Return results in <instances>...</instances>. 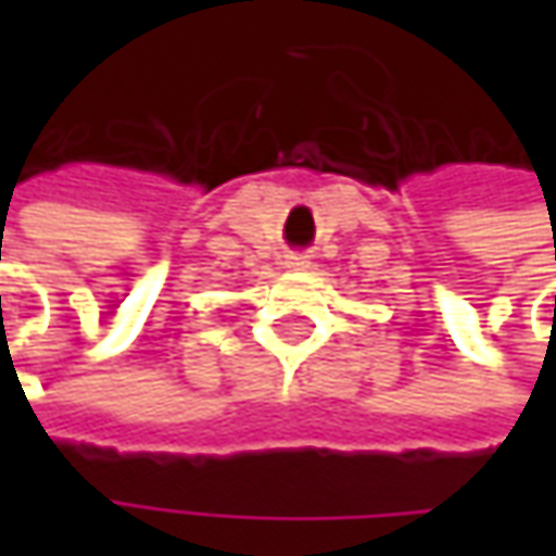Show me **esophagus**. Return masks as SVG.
<instances>
[{"instance_id":"1","label":"esophagus","mask_w":556,"mask_h":556,"mask_svg":"<svg viewBox=\"0 0 556 556\" xmlns=\"http://www.w3.org/2000/svg\"><path fill=\"white\" fill-rule=\"evenodd\" d=\"M288 266H290V268L309 266V256H303V253H290V256H288Z\"/></svg>"}]
</instances>
